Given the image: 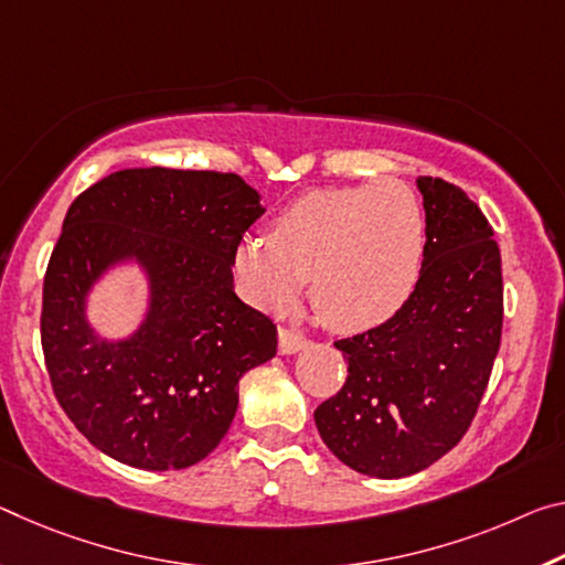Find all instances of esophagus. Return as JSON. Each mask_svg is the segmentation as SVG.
I'll return each mask as SVG.
<instances>
[{
	"instance_id": "obj_1",
	"label": "esophagus",
	"mask_w": 565,
	"mask_h": 565,
	"mask_svg": "<svg viewBox=\"0 0 565 565\" xmlns=\"http://www.w3.org/2000/svg\"><path fill=\"white\" fill-rule=\"evenodd\" d=\"M307 347V337L301 334L297 329H289V327H281L279 329V352L281 354H294L299 352V349Z\"/></svg>"
}]
</instances>
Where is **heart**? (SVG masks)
<instances>
[{"label":"heart","mask_w":565,"mask_h":565,"mask_svg":"<svg viewBox=\"0 0 565 565\" xmlns=\"http://www.w3.org/2000/svg\"><path fill=\"white\" fill-rule=\"evenodd\" d=\"M423 262V205L395 178L303 193L271 221L266 238L236 250L250 301L284 311L309 279L321 321L347 334L395 317L415 294Z\"/></svg>","instance_id":"1"}]
</instances>
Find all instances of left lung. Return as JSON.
<instances>
[{
  "mask_svg": "<svg viewBox=\"0 0 565 565\" xmlns=\"http://www.w3.org/2000/svg\"><path fill=\"white\" fill-rule=\"evenodd\" d=\"M425 262L395 317L334 342L344 387L315 409L321 440L349 468L405 478L462 440L486 395L503 331V271L488 218L462 188L419 175Z\"/></svg>",
  "mask_w": 565,
  "mask_h": 565,
  "instance_id": "8db88e82",
  "label": "left lung"
}]
</instances>
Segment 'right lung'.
I'll return each instance as SVG.
<instances>
[{
	"mask_svg": "<svg viewBox=\"0 0 565 565\" xmlns=\"http://www.w3.org/2000/svg\"><path fill=\"white\" fill-rule=\"evenodd\" d=\"M236 173L128 168L70 205L42 289L52 392L97 450L140 470L191 468L228 433L238 380L271 360L276 324L234 294L238 244L262 218ZM138 257L149 319L125 343L86 327L84 294L104 268Z\"/></svg>",
	"mask_w": 565,
	"mask_h": 565,
	"instance_id": "obj_1",
	"label": "right lung"
}]
</instances>
